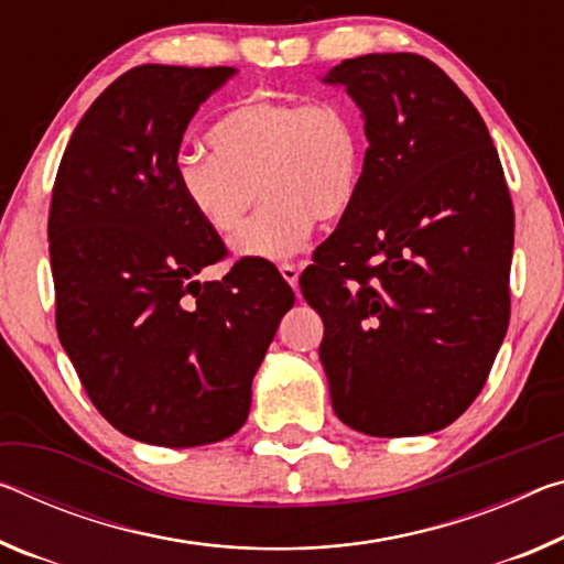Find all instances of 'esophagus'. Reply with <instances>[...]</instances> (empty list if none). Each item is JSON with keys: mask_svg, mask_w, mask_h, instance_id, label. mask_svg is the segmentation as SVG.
Masks as SVG:
<instances>
[{"mask_svg": "<svg viewBox=\"0 0 564 564\" xmlns=\"http://www.w3.org/2000/svg\"><path fill=\"white\" fill-rule=\"evenodd\" d=\"M279 271H281V275L285 279V283L296 289V285H299V273H301L299 265L296 263H281Z\"/></svg>", "mask_w": 564, "mask_h": 564, "instance_id": "34e87169", "label": "esophagus"}]
</instances>
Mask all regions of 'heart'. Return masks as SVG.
<instances>
[{"instance_id": "1", "label": "heart", "mask_w": 564, "mask_h": 564, "mask_svg": "<svg viewBox=\"0 0 564 564\" xmlns=\"http://www.w3.org/2000/svg\"><path fill=\"white\" fill-rule=\"evenodd\" d=\"M213 155L185 153L173 175L195 216L216 234H236L240 258L283 261L306 246L316 220L344 218L364 181V138L341 100H273L253 95L213 124Z\"/></svg>"}]
</instances>
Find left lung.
Here are the masks:
<instances>
[{
    "label": "left lung",
    "mask_w": 564,
    "mask_h": 564,
    "mask_svg": "<svg viewBox=\"0 0 564 564\" xmlns=\"http://www.w3.org/2000/svg\"><path fill=\"white\" fill-rule=\"evenodd\" d=\"M364 112L354 208L299 279L324 318L336 416L369 436L440 432L485 387L509 324L514 210L489 130L432 59L387 52L324 77Z\"/></svg>",
    "instance_id": "obj_1"
}]
</instances>
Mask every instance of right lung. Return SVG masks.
<instances>
[{"label": "right lung", "instance_id": "add662e5", "mask_svg": "<svg viewBox=\"0 0 564 564\" xmlns=\"http://www.w3.org/2000/svg\"><path fill=\"white\" fill-rule=\"evenodd\" d=\"M234 67L140 65L97 97L52 187L57 334L87 397L118 432L183 449L246 424L250 383L291 285L240 261L200 283L226 246L195 216L173 165L187 122Z\"/></svg>", "mask_w": 564, "mask_h": 564}]
</instances>
